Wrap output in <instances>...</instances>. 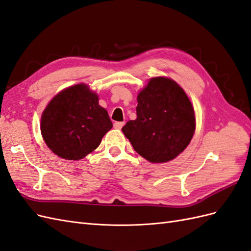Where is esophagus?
<instances>
[{
  "mask_svg": "<svg viewBox=\"0 0 251 251\" xmlns=\"http://www.w3.org/2000/svg\"><path fill=\"white\" fill-rule=\"evenodd\" d=\"M124 125H125L124 121H116V123L114 124V127L117 128V130H120V128L124 126Z\"/></svg>",
  "mask_w": 251,
  "mask_h": 251,
  "instance_id": "34e87169",
  "label": "esophagus"
}]
</instances>
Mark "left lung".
Here are the masks:
<instances>
[{
  "instance_id": "obj_1",
  "label": "left lung",
  "mask_w": 251,
  "mask_h": 251,
  "mask_svg": "<svg viewBox=\"0 0 251 251\" xmlns=\"http://www.w3.org/2000/svg\"><path fill=\"white\" fill-rule=\"evenodd\" d=\"M137 118L123 127L134 150L153 163L173 160L191 142L195 112L185 92L170 78H151L137 97Z\"/></svg>"
}]
</instances>
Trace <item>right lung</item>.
Wrapping results in <instances>:
<instances>
[{
    "instance_id": "1",
    "label": "right lung",
    "mask_w": 251,
    "mask_h": 251,
    "mask_svg": "<svg viewBox=\"0 0 251 251\" xmlns=\"http://www.w3.org/2000/svg\"><path fill=\"white\" fill-rule=\"evenodd\" d=\"M113 126L98 96L86 85H75L57 94L44 111L41 132L48 148L68 160H78L100 144Z\"/></svg>"
}]
</instances>
